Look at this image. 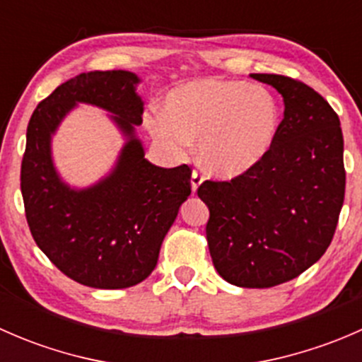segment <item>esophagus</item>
Instances as JSON below:
<instances>
[{"mask_svg":"<svg viewBox=\"0 0 362 362\" xmlns=\"http://www.w3.org/2000/svg\"><path fill=\"white\" fill-rule=\"evenodd\" d=\"M202 182H203V175L199 173V171H192V175H191V187H192V191H198V187L199 185H202Z\"/></svg>","mask_w":362,"mask_h":362,"instance_id":"1","label":"esophagus"}]
</instances>
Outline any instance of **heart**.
I'll list each match as a JSON object with an SVG mask.
<instances>
[{"instance_id": "b5f03b06", "label": "heart", "mask_w": 362, "mask_h": 362, "mask_svg": "<svg viewBox=\"0 0 362 362\" xmlns=\"http://www.w3.org/2000/svg\"><path fill=\"white\" fill-rule=\"evenodd\" d=\"M145 124L173 156H184L198 138V158L208 171L238 177L272 151L280 129V107L266 87L198 78L170 90L164 112H151Z\"/></svg>"}]
</instances>
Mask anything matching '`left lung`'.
I'll return each instance as SVG.
<instances>
[{
    "instance_id": "left-lung-1",
    "label": "left lung",
    "mask_w": 362,
    "mask_h": 362,
    "mask_svg": "<svg viewBox=\"0 0 362 362\" xmlns=\"http://www.w3.org/2000/svg\"><path fill=\"white\" fill-rule=\"evenodd\" d=\"M250 76L284 98L275 144L245 173L203 182L198 196L210 210L206 240L218 275L266 289L301 275L333 240L345 198L343 134L337 112L312 87L272 73Z\"/></svg>"
}]
</instances>
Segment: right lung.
<instances>
[{"mask_svg": "<svg viewBox=\"0 0 362 362\" xmlns=\"http://www.w3.org/2000/svg\"><path fill=\"white\" fill-rule=\"evenodd\" d=\"M140 82L124 69L89 71L61 83L33 112L21 166L25 218L36 245L64 275L94 289L144 282L180 204L191 194V168H159L145 159L134 126L141 124ZM87 103L114 113L128 138L108 177L71 189L53 168L49 140L60 120Z\"/></svg>", "mask_w": 362, "mask_h": 362, "instance_id": "add662e5", "label": "right lung"}]
</instances>
